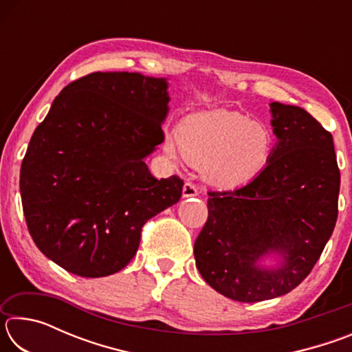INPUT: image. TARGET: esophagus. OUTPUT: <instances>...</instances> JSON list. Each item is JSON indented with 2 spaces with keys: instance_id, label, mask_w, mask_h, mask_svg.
I'll return each instance as SVG.
<instances>
[{
  "instance_id": "34e87169",
  "label": "esophagus",
  "mask_w": 352,
  "mask_h": 352,
  "mask_svg": "<svg viewBox=\"0 0 352 352\" xmlns=\"http://www.w3.org/2000/svg\"><path fill=\"white\" fill-rule=\"evenodd\" d=\"M195 195H199V189H197V186H195L194 183H190V182H188V183H184V186H183V197H195Z\"/></svg>"
}]
</instances>
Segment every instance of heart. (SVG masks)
I'll list each match as a JSON object with an SVG mask.
<instances>
[{"instance_id": "b5f03b06", "label": "heart", "mask_w": 352, "mask_h": 352, "mask_svg": "<svg viewBox=\"0 0 352 352\" xmlns=\"http://www.w3.org/2000/svg\"><path fill=\"white\" fill-rule=\"evenodd\" d=\"M273 144L272 130L264 122L236 111L212 110L184 118L177 140L166 138L164 151L170 158L182 151L216 186L236 188L262 172Z\"/></svg>"}]
</instances>
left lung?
<instances>
[{"label":"left lung","mask_w":352,"mask_h":352,"mask_svg":"<svg viewBox=\"0 0 352 352\" xmlns=\"http://www.w3.org/2000/svg\"><path fill=\"white\" fill-rule=\"evenodd\" d=\"M278 144L245 186L208 192V220L194 243L205 281L234 301L272 300L301 284L329 241L338 216L332 135L306 110L270 104ZM282 265L264 270L265 254Z\"/></svg>","instance_id":"left-lung-1"}]
</instances>
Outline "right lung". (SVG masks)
<instances>
[{"instance_id": "right-lung-1", "label": "right lung", "mask_w": 352, "mask_h": 352, "mask_svg": "<svg viewBox=\"0 0 352 352\" xmlns=\"http://www.w3.org/2000/svg\"><path fill=\"white\" fill-rule=\"evenodd\" d=\"M168 82L91 73L71 82L35 129L20 170L28 230L46 258L83 278L122 270L148 219L182 197L144 158L164 141Z\"/></svg>"}]
</instances>
